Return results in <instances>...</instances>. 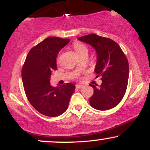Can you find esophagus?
<instances>
[{
  "label": "esophagus",
  "mask_w": 150,
  "mask_h": 150,
  "mask_svg": "<svg viewBox=\"0 0 150 150\" xmlns=\"http://www.w3.org/2000/svg\"><path fill=\"white\" fill-rule=\"evenodd\" d=\"M85 87V86L83 85H76V88L77 89H82Z\"/></svg>",
  "instance_id": "1"
}]
</instances>
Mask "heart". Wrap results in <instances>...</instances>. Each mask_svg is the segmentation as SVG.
<instances>
[{
	"label": "heart",
	"mask_w": 150,
	"mask_h": 150,
	"mask_svg": "<svg viewBox=\"0 0 150 150\" xmlns=\"http://www.w3.org/2000/svg\"><path fill=\"white\" fill-rule=\"evenodd\" d=\"M73 46V49H75V52L77 53V54L78 55V56H80V55L82 54V53H84L88 52V49H87V46L80 42H74Z\"/></svg>",
	"instance_id": "1"
}]
</instances>
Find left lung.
Instances as JSON below:
<instances>
[{"label": "left lung", "instance_id": "8db88e82", "mask_svg": "<svg viewBox=\"0 0 150 150\" xmlns=\"http://www.w3.org/2000/svg\"><path fill=\"white\" fill-rule=\"evenodd\" d=\"M77 39L95 49L97 60L94 72L101 76L102 83L90 85L94 94L89 98L91 106L106 111L117 106L122 100L128 86L129 65L126 56L114 41L97 34H88Z\"/></svg>", "mask_w": 150, "mask_h": 150}]
</instances>
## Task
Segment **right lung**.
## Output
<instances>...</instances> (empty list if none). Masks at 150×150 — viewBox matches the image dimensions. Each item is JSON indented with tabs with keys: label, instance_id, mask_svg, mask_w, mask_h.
<instances>
[{
	"label": "right lung",
	"instance_id": "obj_1",
	"mask_svg": "<svg viewBox=\"0 0 150 150\" xmlns=\"http://www.w3.org/2000/svg\"><path fill=\"white\" fill-rule=\"evenodd\" d=\"M69 39L48 37L32 48L22 69L25 92L32 106L44 116L56 117L68 108L75 85L72 83L52 87L50 77L56 70V58Z\"/></svg>",
	"mask_w": 150,
	"mask_h": 150
}]
</instances>
